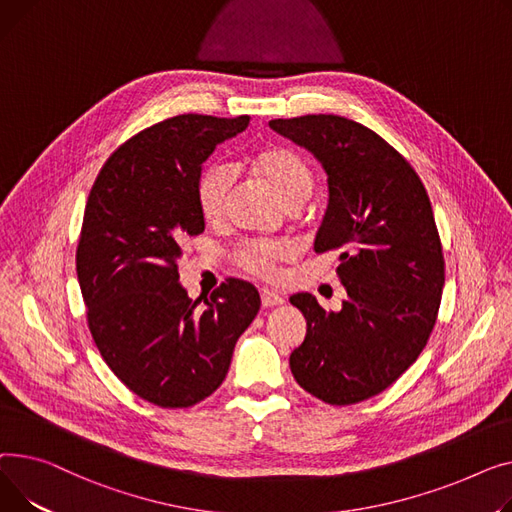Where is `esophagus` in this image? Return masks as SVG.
Segmentation results:
<instances>
[{"mask_svg":"<svg viewBox=\"0 0 512 512\" xmlns=\"http://www.w3.org/2000/svg\"><path fill=\"white\" fill-rule=\"evenodd\" d=\"M260 299H262V306L264 308H273V306H281L283 304V297L279 293H275V291H270V289H262L260 291Z\"/></svg>","mask_w":512,"mask_h":512,"instance_id":"esophagus-1","label":"esophagus"}]
</instances>
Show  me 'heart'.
I'll use <instances>...</instances> for the list:
<instances>
[{
    "instance_id": "obj_1",
    "label": "heart",
    "mask_w": 512,
    "mask_h": 512,
    "mask_svg": "<svg viewBox=\"0 0 512 512\" xmlns=\"http://www.w3.org/2000/svg\"><path fill=\"white\" fill-rule=\"evenodd\" d=\"M252 171L275 190L287 206L302 204L312 188L314 173L310 165L295 150L285 146H268L250 157ZM233 188V173L227 165H208L196 182V202L206 223H219L227 210V200ZM295 248L287 239H250L233 254L239 268L246 273L273 279L279 275L283 262L293 258Z\"/></svg>"
}]
</instances>
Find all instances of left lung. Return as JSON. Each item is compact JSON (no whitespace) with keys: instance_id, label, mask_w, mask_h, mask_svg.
I'll use <instances>...</instances> for the list:
<instances>
[{"instance_id":"8db88e82","label":"left lung","mask_w":512,"mask_h":512,"mask_svg":"<svg viewBox=\"0 0 512 512\" xmlns=\"http://www.w3.org/2000/svg\"><path fill=\"white\" fill-rule=\"evenodd\" d=\"M308 148L328 175L318 254L339 252L347 289L341 312L297 293L308 333L291 357L293 378L328 405L366 401L424 351L438 318L444 256L432 204L409 161L370 128L339 115L268 124Z\"/></svg>"}]
</instances>
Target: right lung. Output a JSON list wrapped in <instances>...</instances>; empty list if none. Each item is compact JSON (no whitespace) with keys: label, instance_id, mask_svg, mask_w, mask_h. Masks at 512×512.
I'll return each mask as SVG.
<instances>
[{"label":"right lung","instance_id":"right-lung-1","mask_svg":"<svg viewBox=\"0 0 512 512\" xmlns=\"http://www.w3.org/2000/svg\"><path fill=\"white\" fill-rule=\"evenodd\" d=\"M248 124L188 113L150 126L113 150L86 200L76 273L88 330L111 372L165 409L215 393L260 310L248 281L221 283L200 306L177 273L184 239L204 231L202 163Z\"/></svg>","mask_w":512,"mask_h":512}]
</instances>
